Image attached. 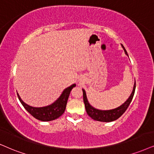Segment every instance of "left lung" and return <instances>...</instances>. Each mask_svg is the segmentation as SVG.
<instances>
[{
    "label": "left lung",
    "instance_id": "left-lung-1",
    "mask_svg": "<svg viewBox=\"0 0 154 154\" xmlns=\"http://www.w3.org/2000/svg\"><path fill=\"white\" fill-rule=\"evenodd\" d=\"M122 48H124V52L127 54V52L124 48V47L122 45ZM135 89H136V82L134 83L133 91H132L131 94L130 95L127 100L123 104L121 105L119 107L114 109L112 110H106V111H102V110H99L97 109H94V107L91 106L88 102V100L87 99L86 96V92L85 91L82 89L83 91V100L84 103L85 105V109H86V112L87 114L90 116L91 119H93L94 120L99 121V122H113V121H115L120 117L124 112H126V110L127 109V108L129 107L130 103H131L132 99L134 95V92H135Z\"/></svg>",
    "mask_w": 154,
    "mask_h": 154
}]
</instances>
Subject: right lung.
I'll return each instance as SVG.
<instances>
[{
    "label": "right lung",
    "mask_w": 154,
    "mask_h": 154,
    "mask_svg": "<svg viewBox=\"0 0 154 154\" xmlns=\"http://www.w3.org/2000/svg\"><path fill=\"white\" fill-rule=\"evenodd\" d=\"M75 86L76 85L74 84L70 87L66 88L62 93L61 96L58 98V100H56L51 105L44 106V107H32V106H29L23 102L18 94H17L19 100H20L23 106H24V108L33 117L40 121H42V122H49V121L56 119L59 118L60 116L63 115V114L65 111L66 105H67L68 97L70 94V91L73 87Z\"/></svg>",
    "instance_id": "1"
}]
</instances>
